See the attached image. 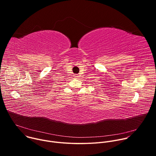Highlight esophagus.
Segmentation results:
<instances>
[{"instance_id": "1", "label": "esophagus", "mask_w": 156, "mask_h": 156, "mask_svg": "<svg viewBox=\"0 0 156 156\" xmlns=\"http://www.w3.org/2000/svg\"><path fill=\"white\" fill-rule=\"evenodd\" d=\"M75 78H77L78 77V75H75Z\"/></svg>"}]
</instances>
